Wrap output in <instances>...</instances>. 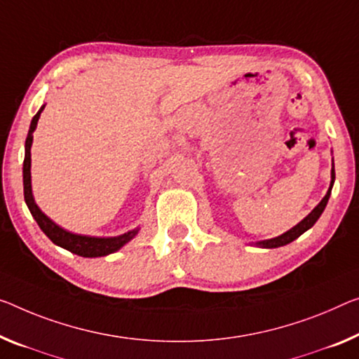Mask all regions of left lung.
<instances>
[{"instance_id": "left-lung-1", "label": "left lung", "mask_w": 359, "mask_h": 359, "mask_svg": "<svg viewBox=\"0 0 359 359\" xmlns=\"http://www.w3.org/2000/svg\"><path fill=\"white\" fill-rule=\"evenodd\" d=\"M334 180H335V170L332 168V181H330V187H329L327 194L324 196L323 201L318 203L316 208H314V210H313L310 215H308L306 218H303L299 224L294 226V228H292L290 231H287V233H284L283 236H279V237H274V239L258 242V245H260V247H266V249H276V247H283V245H285V244H289V242L295 241L297 237H300L303 233H305V231L310 229L311 226L318 222V218L321 217V213L324 212V208H326V205H327L330 191H332Z\"/></svg>"}]
</instances>
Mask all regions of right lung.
I'll return each instance as SVG.
<instances>
[{
  "instance_id": "add662e5",
  "label": "right lung",
  "mask_w": 359,
  "mask_h": 359,
  "mask_svg": "<svg viewBox=\"0 0 359 359\" xmlns=\"http://www.w3.org/2000/svg\"><path fill=\"white\" fill-rule=\"evenodd\" d=\"M43 106L38 114L33 117L29 130V136H27L25 141V158H24V197L27 202V207L32 213V217L35 218V222L40 226L43 233H45L49 239H51L54 244L59 247H64L72 253H76L80 257H104L109 255V253L117 252L120 247H123L126 242L133 239L137 231H130L123 236L118 237H90V236H81V234H74L69 233L57 226L54 222H51L45 213H43L38 205L33 201L32 196V181H30V147L33 141V131L36 128L38 118H40V114L43 112Z\"/></svg>"
}]
</instances>
